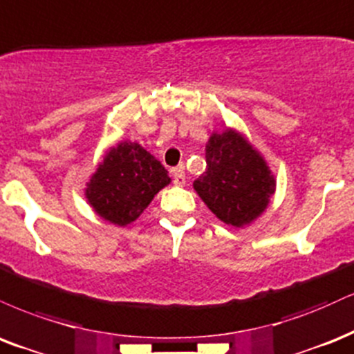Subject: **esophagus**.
<instances>
[{
    "label": "esophagus",
    "mask_w": 354,
    "mask_h": 354,
    "mask_svg": "<svg viewBox=\"0 0 354 354\" xmlns=\"http://www.w3.org/2000/svg\"><path fill=\"white\" fill-rule=\"evenodd\" d=\"M172 177H174V184L176 185H184L185 184V172H184V165H177L176 169H172Z\"/></svg>",
    "instance_id": "34e87169"
}]
</instances>
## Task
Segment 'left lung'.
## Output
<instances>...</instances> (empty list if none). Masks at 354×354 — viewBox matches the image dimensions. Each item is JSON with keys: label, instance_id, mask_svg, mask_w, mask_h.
Segmentation results:
<instances>
[{"label": "left lung", "instance_id": "left-lung-1", "mask_svg": "<svg viewBox=\"0 0 354 354\" xmlns=\"http://www.w3.org/2000/svg\"><path fill=\"white\" fill-rule=\"evenodd\" d=\"M205 159L207 170L194 189L222 222L247 225L267 209L275 194V177L243 136L232 129L212 134Z\"/></svg>", "mask_w": 354, "mask_h": 354}]
</instances>
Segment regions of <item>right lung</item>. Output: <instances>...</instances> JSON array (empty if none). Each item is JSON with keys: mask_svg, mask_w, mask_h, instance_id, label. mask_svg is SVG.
Listing matches in <instances>:
<instances>
[{"mask_svg": "<svg viewBox=\"0 0 354 354\" xmlns=\"http://www.w3.org/2000/svg\"><path fill=\"white\" fill-rule=\"evenodd\" d=\"M169 182L164 165L144 147L120 142L91 177L86 198L99 217L124 227L134 222Z\"/></svg>", "mask_w": 354, "mask_h": 354, "instance_id": "1", "label": "right lung"}]
</instances>
